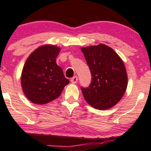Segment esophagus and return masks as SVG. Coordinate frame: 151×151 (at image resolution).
<instances>
[{
  "label": "esophagus",
  "mask_w": 151,
  "mask_h": 151,
  "mask_svg": "<svg viewBox=\"0 0 151 151\" xmlns=\"http://www.w3.org/2000/svg\"><path fill=\"white\" fill-rule=\"evenodd\" d=\"M77 81H78V78H77V76H74V77H73L72 79H71V82L73 84H76L77 82Z\"/></svg>",
  "instance_id": "obj_1"
}]
</instances>
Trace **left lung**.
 I'll list each match as a JSON object with an SVG mask.
<instances>
[{"mask_svg": "<svg viewBox=\"0 0 151 151\" xmlns=\"http://www.w3.org/2000/svg\"><path fill=\"white\" fill-rule=\"evenodd\" d=\"M91 72L90 84L81 87L84 100L98 110H107L122 99L127 76L123 62L112 48L99 44L82 48Z\"/></svg>", "mask_w": 151, "mask_h": 151, "instance_id": "left-lung-1", "label": "left lung"}]
</instances>
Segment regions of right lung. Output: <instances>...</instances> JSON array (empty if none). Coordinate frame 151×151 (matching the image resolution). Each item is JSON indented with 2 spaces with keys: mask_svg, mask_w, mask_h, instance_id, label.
<instances>
[{
  "mask_svg": "<svg viewBox=\"0 0 151 151\" xmlns=\"http://www.w3.org/2000/svg\"><path fill=\"white\" fill-rule=\"evenodd\" d=\"M60 49L45 45L36 49L26 60L21 74L25 95L33 103H48L59 97L69 81L56 63Z\"/></svg>",
  "mask_w": 151,
  "mask_h": 151,
  "instance_id": "right-lung-1",
  "label": "right lung"
}]
</instances>
